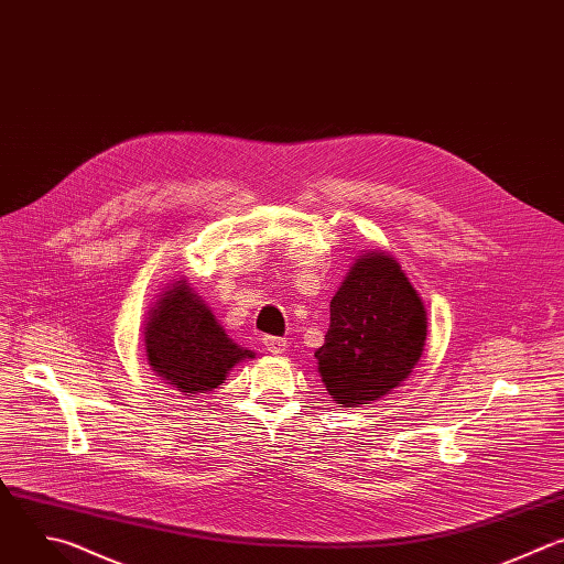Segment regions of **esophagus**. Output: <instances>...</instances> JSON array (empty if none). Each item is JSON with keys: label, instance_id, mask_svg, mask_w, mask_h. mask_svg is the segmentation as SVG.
<instances>
[{"label": "esophagus", "instance_id": "34e87169", "mask_svg": "<svg viewBox=\"0 0 564 564\" xmlns=\"http://www.w3.org/2000/svg\"><path fill=\"white\" fill-rule=\"evenodd\" d=\"M264 347L269 354H284L289 349L286 337H278V335H267L264 337Z\"/></svg>", "mask_w": 564, "mask_h": 564}]
</instances>
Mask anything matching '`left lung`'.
Wrapping results in <instances>:
<instances>
[{
  "label": "left lung",
  "mask_w": 564,
  "mask_h": 564,
  "mask_svg": "<svg viewBox=\"0 0 564 564\" xmlns=\"http://www.w3.org/2000/svg\"><path fill=\"white\" fill-rule=\"evenodd\" d=\"M426 340V311L387 253L360 256L330 300V324L315 351L337 404H371L404 382Z\"/></svg>",
  "instance_id": "obj_1"
}]
</instances>
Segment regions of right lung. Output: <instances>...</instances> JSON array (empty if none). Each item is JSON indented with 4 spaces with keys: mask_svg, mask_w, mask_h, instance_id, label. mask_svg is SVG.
Masks as SVG:
<instances>
[{
    "mask_svg": "<svg viewBox=\"0 0 564 564\" xmlns=\"http://www.w3.org/2000/svg\"><path fill=\"white\" fill-rule=\"evenodd\" d=\"M149 365L182 393L213 391L251 351L240 349L210 308L186 286L173 284L144 326Z\"/></svg>",
    "mask_w": 564,
    "mask_h": 564,
    "instance_id": "obj_1",
    "label": "right lung"
}]
</instances>
